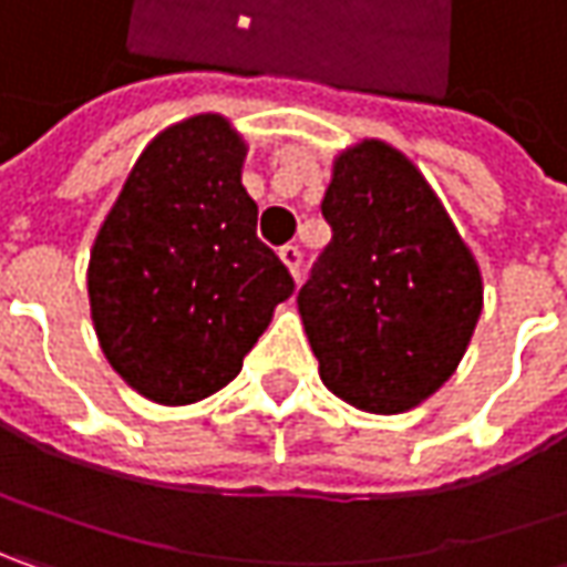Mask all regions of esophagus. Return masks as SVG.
I'll return each mask as SVG.
<instances>
[{
  "label": "esophagus",
  "mask_w": 567,
  "mask_h": 567,
  "mask_svg": "<svg viewBox=\"0 0 567 567\" xmlns=\"http://www.w3.org/2000/svg\"><path fill=\"white\" fill-rule=\"evenodd\" d=\"M279 257H282V262L288 266V272L298 279V276H301V259H305L301 247H298V244H285L282 250H279Z\"/></svg>",
  "instance_id": "1"
}]
</instances>
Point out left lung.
Masks as SVG:
<instances>
[{
	"label": "left lung",
	"instance_id": "left-lung-1",
	"mask_svg": "<svg viewBox=\"0 0 567 567\" xmlns=\"http://www.w3.org/2000/svg\"><path fill=\"white\" fill-rule=\"evenodd\" d=\"M332 240L298 291L320 381L364 412L425 403L482 313V272L412 161L364 138L332 161Z\"/></svg>",
	"mask_w": 567,
	"mask_h": 567
}]
</instances>
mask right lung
Masks as SVG:
<instances>
[{
	"label": "right lung",
	"mask_w": 567,
	"mask_h": 567,
	"mask_svg": "<svg viewBox=\"0 0 567 567\" xmlns=\"http://www.w3.org/2000/svg\"><path fill=\"white\" fill-rule=\"evenodd\" d=\"M247 142L196 113L145 145L94 237L87 301L111 368L145 400L189 406L231 383L295 291L257 237Z\"/></svg>",
	"instance_id": "add662e5"
}]
</instances>
